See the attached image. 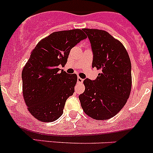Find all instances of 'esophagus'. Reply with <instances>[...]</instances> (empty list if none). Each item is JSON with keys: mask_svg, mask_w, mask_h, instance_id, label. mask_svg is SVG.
Segmentation results:
<instances>
[{"mask_svg": "<svg viewBox=\"0 0 153 153\" xmlns=\"http://www.w3.org/2000/svg\"><path fill=\"white\" fill-rule=\"evenodd\" d=\"M82 81H83V79H82V78L80 77L77 78V82H79V83H80V82H82Z\"/></svg>", "mask_w": 153, "mask_h": 153, "instance_id": "1", "label": "esophagus"}]
</instances>
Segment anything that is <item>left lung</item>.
Instances as JSON below:
<instances>
[{"label": "left lung", "instance_id": "8db88e82", "mask_svg": "<svg viewBox=\"0 0 153 153\" xmlns=\"http://www.w3.org/2000/svg\"><path fill=\"white\" fill-rule=\"evenodd\" d=\"M91 43L92 67L100 70L94 80L83 81L85 91L79 96L86 114L96 120L111 118L126 104L131 91V63L121 43L100 29H83Z\"/></svg>", "mask_w": 153, "mask_h": 153}]
</instances>
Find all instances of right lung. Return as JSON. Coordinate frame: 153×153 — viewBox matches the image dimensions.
<instances>
[{"instance_id": "1", "label": "right lung", "mask_w": 153, "mask_h": 153, "mask_svg": "<svg viewBox=\"0 0 153 153\" xmlns=\"http://www.w3.org/2000/svg\"><path fill=\"white\" fill-rule=\"evenodd\" d=\"M85 39L81 29L55 32L42 39L31 53L22 72V94L28 110L40 121L51 122L62 115L77 76L59 67L65 65L71 48Z\"/></svg>"}]
</instances>
